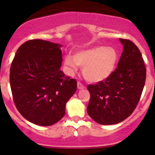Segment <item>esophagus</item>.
<instances>
[{"label":"esophagus","mask_w":155,"mask_h":155,"mask_svg":"<svg viewBox=\"0 0 155 155\" xmlns=\"http://www.w3.org/2000/svg\"><path fill=\"white\" fill-rule=\"evenodd\" d=\"M77 87H78V88L79 89H83V88H85V85H83V84L82 83V82H77Z\"/></svg>","instance_id":"34e87169"}]
</instances>
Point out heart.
Here are the masks:
<instances>
[{
  "instance_id": "heart-1",
  "label": "heart",
  "mask_w": 155,
  "mask_h": 155,
  "mask_svg": "<svg viewBox=\"0 0 155 155\" xmlns=\"http://www.w3.org/2000/svg\"><path fill=\"white\" fill-rule=\"evenodd\" d=\"M118 62V53L112 47L97 46L78 51L67 57L64 63L72 71L78 66L82 68V73L87 81L99 82L108 79L115 70Z\"/></svg>"
}]
</instances>
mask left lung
<instances>
[{"instance_id": "8db88e82", "label": "left lung", "mask_w": 155, "mask_h": 155, "mask_svg": "<svg viewBox=\"0 0 155 155\" xmlns=\"http://www.w3.org/2000/svg\"><path fill=\"white\" fill-rule=\"evenodd\" d=\"M124 46L118 67L110 76L88 85L89 116L103 125L124 121L137 107L145 85L146 69L141 52L131 40L120 38Z\"/></svg>"}]
</instances>
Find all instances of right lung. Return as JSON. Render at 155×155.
<instances>
[{
    "mask_svg": "<svg viewBox=\"0 0 155 155\" xmlns=\"http://www.w3.org/2000/svg\"><path fill=\"white\" fill-rule=\"evenodd\" d=\"M59 44L35 39L18 48L10 67L12 99L28 121L50 126L65 114L67 102L76 92L77 82L60 70Z\"/></svg>",
    "mask_w": 155,
    "mask_h": 155,
    "instance_id": "obj_1",
    "label": "right lung"
}]
</instances>
